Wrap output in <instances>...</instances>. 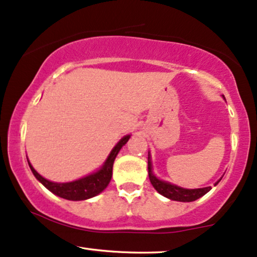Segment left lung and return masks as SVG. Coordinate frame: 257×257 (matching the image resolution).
Segmentation results:
<instances>
[{
    "label": "left lung",
    "instance_id": "left-lung-1",
    "mask_svg": "<svg viewBox=\"0 0 257 257\" xmlns=\"http://www.w3.org/2000/svg\"><path fill=\"white\" fill-rule=\"evenodd\" d=\"M148 170H149V179H150V182L151 185L154 186V188L156 189L160 194L166 196V198L172 199V200L182 201V202L194 201L196 199L201 198L202 195H205L206 193L211 191V187H205V188H198V189H185V188H181V187L172 185V183L161 181V180H158L157 177L154 175L153 172H151L150 155H149L148 157Z\"/></svg>",
    "mask_w": 257,
    "mask_h": 257
}]
</instances>
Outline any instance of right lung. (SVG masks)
Here are the masks:
<instances>
[{"label": "right lung", "mask_w": 257, "mask_h": 257, "mask_svg": "<svg viewBox=\"0 0 257 257\" xmlns=\"http://www.w3.org/2000/svg\"><path fill=\"white\" fill-rule=\"evenodd\" d=\"M128 139L130 136H125V137L121 138V141L114 147L112 153L109 154L108 158H107L103 167L101 168L99 172L91 174L89 176H85L83 179L77 180V181H72L68 183L51 182L49 181V180L44 179L41 175H39V174L34 170V168L31 166L30 162H28V164H30V168L32 173L34 174V176H36L50 192H52L53 194L61 196L63 199H66V200H85V199L93 198V196L97 195L108 186L110 179H112L114 160H115L116 155H118L120 149L122 148V145L127 143Z\"/></svg>", "instance_id": "right-lung-1"}]
</instances>
